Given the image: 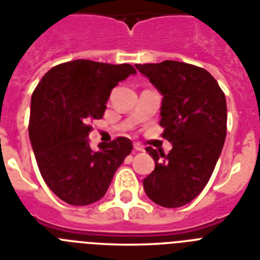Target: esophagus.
<instances>
[{
	"label": "esophagus",
	"mask_w": 260,
	"mask_h": 260,
	"mask_svg": "<svg viewBox=\"0 0 260 260\" xmlns=\"http://www.w3.org/2000/svg\"><path fill=\"white\" fill-rule=\"evenodd\" d=\"M134 150L135 151H139V152H140V151H144V148H143V147L140 146L139 143H135V144H134Z\"/></svg>",
	"instance_id": "obj_1"
}]
</instances>
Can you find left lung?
<instances>
[{
  "label": "left lung",
  "instance_id": "1",
  "mask_svg": "<svg viewBox=\"0 0 260 260\" xmlns=\"http://www.w3.org/2000/svg\"><path fill=\"white\" fill-rule=\"evenodd\" d=\"M163 95L162 136L173 144L167 155L147 147L155 170L143 179L151 201L179 208L193 201L209 181L226 136V101L217 81L189 63L165 60L136 64Z\"/></svg>",
  "mask_w": 260,
  "mask_h": 260
}]
</instances>
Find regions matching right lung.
<instances>
[{"label":"right lung","instance_id":"add662e5","mask_svg":"<svg viewBox=\"0 0 260 260\" xmlns=\"http://www.w3.org/2000/svg\"><path fill=\"white\" fill-rule=\"evenodd\" d=\"M136 74L131 64H109L78 59L52 67L30 100L29 139L47 186L70 205H90L105 196L132 142L117 138L89 146L91 126L102 118L110 91Z\"/></svg>","mask_w":260,"mask_h":260}]
</instances>
